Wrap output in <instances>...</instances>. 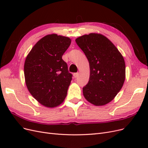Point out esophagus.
Here are the masks:
<instances>
[{"label": "esophagus", "instance_id": "esophagus-1", "mask_svg": "<svg viewBox=\"0 0 148 148\" xmlns=\"http://www.w3.org/2000/svg\"><path fill=\"white\" fill-rule=\"evenodd\" d=\"M78 75H79L78 73H73V77L75 78H77L78 77Z\"/></svg>", "mask_w": 148, "mask_h": 148}]
</instances>
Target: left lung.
<instances>
[{
    "label": "left lung",
    "instance_id": "8db88e82",
    "mask_svg": "<svg viewBox=\"0 0 148 148\" xmlns=\"http://www.w3.org/2000/svg\"><path fill=\"white\" fill-rule=\"evenodd\" d=\"M89 62L90 75L83 87L85 99L92 104L104 106L112 101L125 79L123 57L104 35L84 34L75 39Z\"/></svg>",
    "mask_w": 148,
    "mask_h": 148
}]
</instances>
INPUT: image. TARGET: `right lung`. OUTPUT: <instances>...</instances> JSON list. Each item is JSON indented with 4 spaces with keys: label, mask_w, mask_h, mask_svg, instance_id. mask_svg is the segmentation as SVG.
Here are the masks:
<instances>
[{
    "label": "right lung",
    "mask_w": 148,
    "mask_h": 148,
    "mask_svg": "<svg viewBox=\"0 0 148 148\" xmlns=\"http://www.w3.org/2000/svg\"><path fill=\"white\" fill-rule=\"evenodd\" d=\"M71 39L57 34L38 41L26 58L24 74L29 92L41 105L55 107L64 102L72 75L62 59Z\"/></svg>",
    "instance_id": "obj_1"
}]
</instances>
